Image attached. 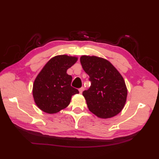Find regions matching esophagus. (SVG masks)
Listing matches in <instances>:
<instances>
[{
  "instance_id": "obj_1",
  "label": "esophagus",
  "mask_w": 159,
  "mask_h": 159,
  "mask_svg": "<svg viewBox=\"0 0 159 159\" xmlns=\"http://www.w3.org/2000/svg\"><path fill=\"white\" fill-rule=\"evenodd\" d=\"M84 89H85V88H84V87H81V88H80V89H79V92H80V93H82L84 91Z\"/></svg>"
}]
</instances>
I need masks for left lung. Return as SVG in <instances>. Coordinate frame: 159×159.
<instances>
[{
	"mask_svg": "<svg viewBox=\"0 0 159 159\" xmlns=\"http://www.w3.org/2000/svg\"><path fill=\"white\" fill-rule=\"evenodd\" d=\"M80 61L91 82L89 88L83 92L89 110L103 119L116 116L126 101L123 77L109 61L100 57L84 55Z\"/></svg>",
	"mask_w": 159,
	"mask_h": 159,
	"instance_id": "left-lung-1",
	"label": "left lung"
}]
</instances>
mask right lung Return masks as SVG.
Returning <instances> with one entry per match:
<instances>
[{"mask_svg": "<svg viewBox=\"0 0 159 159\" xmlns=\"http://www.w3.org/2000/svg\"><path fill=\"white\" fill-rule=\"evenodd\" d=\"M77 57L58 55L49 60L33 84V96L40 109L56 113L69 105L72 96L79 90L71 86L72 77L67 70L76 62Z\"/></svg>", "mask_w": 159, "mask_h": 159, "instance_id": "right-lung-1", "label": "right lung"}]
</instances>
